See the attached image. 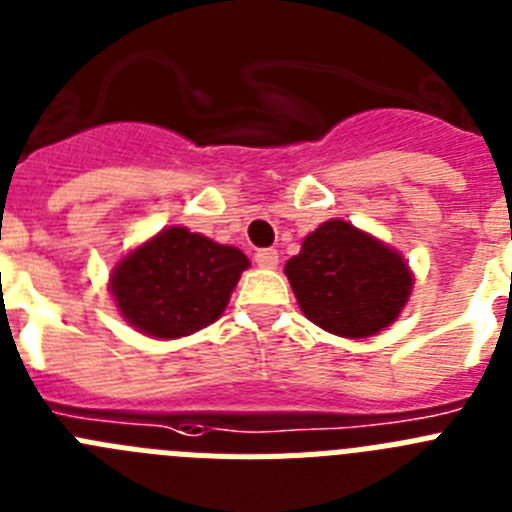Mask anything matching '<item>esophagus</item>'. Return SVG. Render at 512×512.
<instances>
[{"label": "esophagus", "mask_w": 512, "mask_h": 512, "mask_svg": "<svg viewBox=\"0 0 512 512\" xmlns=\"http://www.w3.org/2000/svg\"><path fill=\"white\" fill-rule=\"evenodd\" d=\"M256 264H259L261 269H277L279 253L274 251V248H261V251H256Z\"/></svg>", "instance_id": "34e87169"}]
</instances>
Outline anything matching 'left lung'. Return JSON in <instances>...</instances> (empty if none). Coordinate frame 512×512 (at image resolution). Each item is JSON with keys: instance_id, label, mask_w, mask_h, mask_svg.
Returning <instances> with one entry per match:
<instances>
[{"instance_id": "8db88e82", "label": "left lung", "mask_w": 512, "mask_h": 512, "mask_svg": "<svg viewBox=\"0 0 512 512\" xmlns=\"http://www.w3.org/2000/svg\"><path fill=\"white\" fill-rule=\"evenodd\" d=\"M305 318L341 338L390 328L413 292L402 253L346 220H328L284 266Z\"/></svg>"}]
</instances>
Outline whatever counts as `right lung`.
I'll use <instances>...</instances> for the list:
<instances>
[{"mask_svg":"<svg viewBox=\"0 0 512 512\" xmlns=\"http://www.w3.org/2000/svg\"><path fill=\"white\" fill-rule=\"evenodd\" d=\"M248 269L246 253L187 228H164L112 269L110 292L128 325L182 338L215 323Z\"/></svg>","mask_w":512,"mask_h":512,"instance_id":"1","label":"right lung"}]
</instances>
